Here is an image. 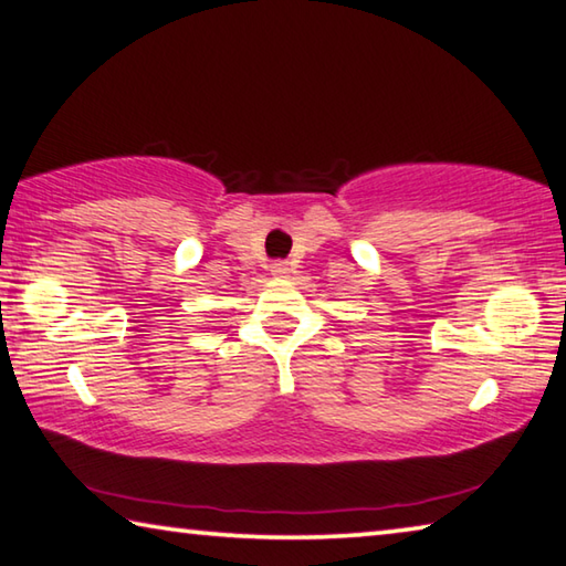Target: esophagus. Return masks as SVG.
<instances>
[{
	"label": "esophagus",
	"instance_id": "34e87169",
	"mask_svg": "<svg viewBox=\"0 0 566 566\" xmlns=\"http://www.w3.org/2000/svg\"><path fill=\"white\" fill-rule=\"evenodd\" d=\"M289 273H291L289 263H283V261H275V263L271 265V275H273V277H277V281H283V277H289Z\"/></svg>",
	"mask_w": 566,
	"mask_h": 566
}]
</instances>
